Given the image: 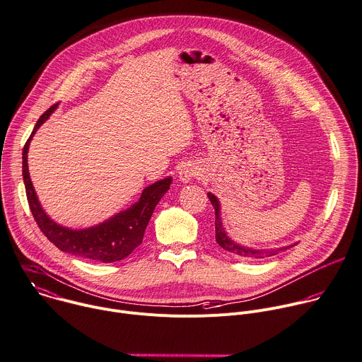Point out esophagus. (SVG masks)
Masks as SVG:
<instances>
[{
    "mask_svg": "<svg viewBox=\"0 0 362 362\" xmlns=\"http://www.w3.org/2000/svg\"><path fill=\"white\" fill-rule=\"evenodd\" d=\"M199 175V169L197 166L192 165V163H187L185 165L180 172H179V179L183 182V183H189L193 177H196Z\"/></svg>",
    "mask_w": 362,
    "mask_h": 362,
    "instance_id": "obj_1",
    "label": "esophagus"
}]
</instances>
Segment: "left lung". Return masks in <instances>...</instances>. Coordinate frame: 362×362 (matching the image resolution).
I'll return each mask as SVG.
<instances>
[{
	"label": "left lung",
	"mask_w": 362,
	"mask_h": 362,
	"mask_svg": "<svg viewBox=\"0 0 362 362\" xmlns=\"http://www.w3.org/2000/svg\"><path fill=\"white\" fill-rule=\"evenodd\" d=\"M207 196H209V199H210V202L214 207V214H216V220H214L216 242L227 253L234 255L237 257H242V259H264V257L276 256L280 252H284V250L296 246V245H291V246H286V247H280V249H260V250L250 249V247H246V246H240L238 243L233 242V240L227 235V233L223 227V221H221V217H220V202H218V199L211 193H207Z\"/></svg>",
	"instance_id": "left-lung-1"
}]
</instances>
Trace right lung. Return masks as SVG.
<instances>
[{
  "mask_svg": "<svg viewBox=\"0 0 362 362\" xmlns=\"http://www.w3.org/2000/svg\"><path fill=\"white\" fill-rule=\"evenodd\" d=\"M57 106L58 105L55 103L42 113L23 151V177L33 216L49 242L65 253L100 263H113L124 260L142 243V238L152 217V213L159 200L169 190L172 177L162 179L148 186L146 189H144L141 199L136 203H134L124 211H119L103 223H99L98 226L74 230L55 223L42 210L38 202L35 189L30 177L27 159L28 148L34 134L51 116Z\"/></svg>",
  "mask_w": 362,
  "mask_h": 362,
  "instance_id": "1",
  "label": "right lung"
}]
</instances>
